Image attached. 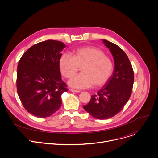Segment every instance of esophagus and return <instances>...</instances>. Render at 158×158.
Here are the masks:
<instances>
[{
    "instance_id": "1",
    "label": "esophagus",
    "mask_w": 158,
    "mask_h": 158,
    "mask_svg": "<svg viewBox=\"0 0 158 158\" xmlns=\"http://www.w3.org/2000/svg\"><path fill=\"white\" fill-rule=\"evenodd\" d=\"M69 90L71 91V92H76V93H78V92H80V91H79V90H74V89H69Z\"/></svg>"
}]
</instances>
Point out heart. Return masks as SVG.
<instances>
[{"label": "heart", "instance_id": "obj_1", "mask_svg": "<svg viewBox=\"0 0 158 158\" xmlns=\"http://www.w3.org/2000/svg\"><path fill=\"white\" fill-rule=\"evenodd\" d=\"M59 66L61 74L66 78L74 76L81 67L82 73L68 81L70 86L77 89L89 88L94 83L96 86L104 85L110 79L114 69L111 59L105 55L102 50L92 46L74 49L72 56L63 53Z\"/></svg>", "mask_w": 158, "mask_h": 158}]
</instances>
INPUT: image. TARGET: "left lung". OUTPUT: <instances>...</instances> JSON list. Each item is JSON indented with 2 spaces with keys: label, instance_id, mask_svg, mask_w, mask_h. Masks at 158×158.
Masks as SVG:
<instances>
[{
  "label": "left lung",
  "instance_id": "8db88e82",
  "mask_svg": "<svg viewBox=\"0 0 158 158\" xmlns=\"http://www.w3.org/2000/svg\"><path fill=\"white\" fill-rule=\"evenodd\" d=\"M103 43L110 51L115 67L109 81L92 95L83 109L93 117L107 119L118 114L128 102L134 83V71L126 52L119 46L106 40Z\"/></svg>",
  "mask_w": 158,
  "mask_h": 158
}]
</instances>
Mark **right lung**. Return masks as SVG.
I'll use <instances>...</instances> for the list:
<instances>
[{"instance_id": "obj_1", "label": "right lung", "mask_w": 158, "mask_h": 158, "mask_svg": "<svg viewBox=\"0 0 158 158\" xmlns=\"http://www.w3.org/2000/svg\"><path fill=\"white\" fill-rule=\"evenodd\" d=\"M66 47L61 41L47 40L29 48L21 58L17 72V90L25 109L45 118L61 106V95L68 91L60 71V52Z\"/></svg>"}]
</instances>
